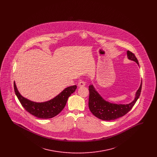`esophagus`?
Returning <instances> with one entry per match:
<instances>
[{
	"instance_id": "1",
	"label": "esophagus",
	"mask_w": 157,
	"mask_h": 157,
	"mask_svg": "<svg viewBox=\"0 0 157 157\" xmlns=\"http://www.w3.org/2000/svg\"><path fill=\"white\" fill-rule=\"evenodd\" d=\"M86 85V83L84 81H81V82H79L78 83V86L79 87H82V86H84Z\"/></svg>"
}]
</instances>
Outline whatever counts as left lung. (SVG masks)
<instances>
[{
    "label": "left lung",
    "instance_id": "8db88e82",
    "mask_svg": "<svg viewBox=\"0 0 157 157\" xmlns=\"http://www.w3.org/2000/svg\"><path fill=\"white\" fill-rule=\"evenodd\" d=\"M127 57L128 59L135 62L139 66L137 58L133 53L127 51ZM142 88V82L139 89L137 90L134 99L128 104H118L111 103L105 101L102 97L92 85L89 86V108L90 112L96 117L104 121L116 120L127 114L134 106L136 101L140 96Z\"/></svg>",
    "mask_w": 157,
    "mask_h": 157
}]
</instances>
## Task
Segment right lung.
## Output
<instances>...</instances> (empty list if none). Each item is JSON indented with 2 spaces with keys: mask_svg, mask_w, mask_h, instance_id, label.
Listing matches in <instances>:
<instances>
[{
  "mask_svg": "<svg viewBox=\"0 0 157 157\" xmlns=\"http://www.w3.org/2000/svg\"><path fill=\"white\" fill-rule=\"evenodd\" d=\"M76 88V85L69 86L49 101L44 102H36L23 97L17 90L14 82L15 94L23 107L27 112L41 119L51 118L58 115L65 108L68 98L75 92Z\"/></svg>",
  "mask_w": 157,
  "mask_h": 157,
  "instance_id": "add662e5",
  "label": "right lung"
}]
</instances>
